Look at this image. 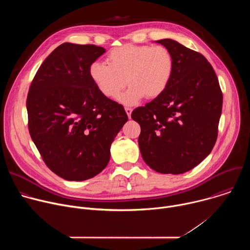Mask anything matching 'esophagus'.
Wrapping results in <instances>:
<instances>
[{
    "mask_svg": "<svg viewBox=\"0 0 250 250\" xmlns=\"http://www.w3.org/2000/svg\"><path fill=\"white\" fill-rule=\"evenodd\" d=\"M125 113H126V115H127V117L130 119V117H131V112H132V109L131 108H125Z\"/></svg>",
    "mask_w": 250,
    "mask_h": 250,
    "instance_id": "obj_1",
    "label": "esophagus"
}]
</instances>
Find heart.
<instances>
[{
  "label": "heart",
  "instance_id": "1",
  "mask_svg": "<svg viewBox=\"0 0 250 250\" xmlns=\"http://www.w3.org/2000/svg\"><path fill=\"white\" fill-rule=\"evenodd\" d=\"M108 65L94 62L89 75L104 97L132 105L146 96L148 99L159 97L167 88L173 73L174 61L171 52L164 46L126 44L110 51L106 56Z\"/></svg>",
  "mask_w": 250,
  "mask_h": 250
}]
</instances>
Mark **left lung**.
<instances>
[{
	"label": "left lung",
	"instance_id": "1",
	"mask_svg": "<svg viewBox=\"0 0 250 250\" xmlns=\"http://www.w3.org/2000/svg\"><path fill=\"white\" fill-rule=\"evenodd\" d=\"M173 56L171 80L165 91L138 106L131 119L145 162L162 174H182L200 164L218 136L223 94L211 65L199 52L176 41H156Z\"/></svg>",
	"mask_w": 250,
	"mask_h": 250
}]
</instances>
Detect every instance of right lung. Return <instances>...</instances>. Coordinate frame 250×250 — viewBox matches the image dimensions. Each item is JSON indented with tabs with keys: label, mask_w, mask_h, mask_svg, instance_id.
I'll return each instance as SVG.
<instances>
[{
	"label": "right lung",
	"mask_w": 250,
	"mask_h": 250,
	"mask_svg": "<svg viewBox=\"0 0 250 250\" xmlns=\"http://www.w3.org/2000/svg\"><path fill=\"white\" fill-rule=\"evenodd\" d=\"M105 49L65 42L43 61L26 110L32 141L47 167L68 181H85L108 165L111 145L128 118L89 75Z\"/></svg>",
	"instance_id": "add662e5"
}]
</instances>
